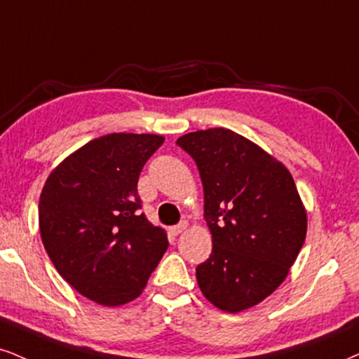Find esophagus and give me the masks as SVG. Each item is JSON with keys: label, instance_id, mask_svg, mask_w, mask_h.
<instances>
[{"label": "esophagus", "instance_id": "1", "mask_svg": "<svg viewBox=\"0 0 359 359\" xmlns=\"http://www.w3.org/2000/svg\"><path fill=\"white\" fill-rule=\"evenodd\" d=\"M184 229H187V223H184V221H183V223L176 224V226H171L170 228V234H171V236H178V234L183 233Z\"/></svg>", "mask_w": 359, "mask_h": 359}]
</instances>
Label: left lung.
Here are the masks:
<instances>
[{
    "label": "left lung",
    "instance_id": "8db88e82",
    "mask_svg": "<svg viewBox=\"0 0 359 359\" xmlns=\"http://www.w3.org/2000/svg\"><path fill=\"white\" fill-rule=\"evenodd\" d=\"M196 163L213 251L196 266L201 293L238 313L285 281L306 238V211L290 171L266 151L224 128L176 141Z\"/></svg>",
    "mask_w": 359,
    "mask_h": 359
}]
</instances>
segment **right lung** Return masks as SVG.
<instances>
[{"label":"right lung","mask_w":359,"mask_h":359,"mask_svg":"<svg viewBox=\"0 0 359 359\" xmlns=\"http://www.w3.org/2000/svg\"><path fill=\"white\" fill-rule=\"evenodd\" d=\"M165 143L111 133L56 166L39 196V231L57 273L103 306L138 298L168 250L165 229L141 213L140 172Z\"/></svg>","instance_id":"1"}]
</instances>
